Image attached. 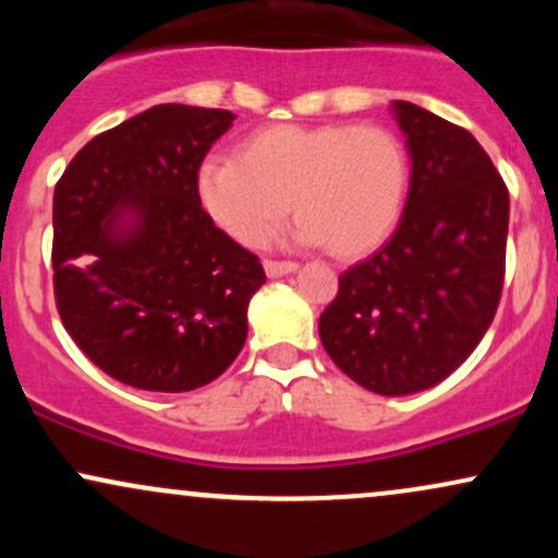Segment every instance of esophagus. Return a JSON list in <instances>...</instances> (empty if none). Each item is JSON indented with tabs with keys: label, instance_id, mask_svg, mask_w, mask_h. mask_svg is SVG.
<instances>
[{
	"label": "esophagus",
	"instance_id": "34e87169",
	"mask_svg": "<svg viewBox=\"0 0 558 558\" xmlns=\"http://www.w3.org/2000/svg\"><path fill=\"white\" fill-rule=\"evenodd\" d=\"M296 262H278V259H265V272L270 275V278H280V275H288V272H296Z\"/></svg>",
	"mask_w": 558,
	"mask_h": 558
}]
</instances>
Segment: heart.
<instances>
[{
	"mask_svg": "<svg viewBox=\"0 0 558 558\" xmlns=\"http://www.w3.org/2000/svg\"><path fill=\"white\" fill-rule=\"evenodd\" d=\"M198 202L233 241L262 246L288 215L296 239L362 257L388 239L409 191L403 141L383 125H270L241 141L239 157H207Z\"/></svg>",
	"mask_w": 558,
	"mask_h": 558,
	"instance_id": "b5f03b06",
	"label": "heart"
}]
</instances>
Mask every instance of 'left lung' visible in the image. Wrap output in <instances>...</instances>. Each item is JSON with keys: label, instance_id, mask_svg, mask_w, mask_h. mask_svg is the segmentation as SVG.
<instances>
[{"label": "left lung", "instance_id": "1", "mask_svg": "<svg viewBox=\"0 0 558 558\" xmlns=\"http://www.w3.org/2000/svg\"><path fill=\"white\" fill-rule=\"evenodd\" d=\"M412 157L396 233L338 278L319 341L362 388L417 393L483 341L501 301L509 191L464 128L393 101Z\"/></svg>", "mask_w": 558, "mask_h": 558}]
</instances>
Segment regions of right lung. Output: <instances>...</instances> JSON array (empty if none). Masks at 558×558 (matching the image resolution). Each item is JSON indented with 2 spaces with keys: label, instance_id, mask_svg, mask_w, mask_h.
<instances>
[{
  "label": "right lung",
  "instance_id": "right-lung-1",
  "mask_svg": "<svg viewBox=\"0 0 558 558\" xmlns=\"http://www.w3.org/2000/svg\"><path fill=\"white\" fill-rule=\"evenodd\" d=\"M228 110L157 105L99 133L54 185V301L83 354L114 380L183 393L246 341L257 254L215 226L196 175Z\"/></svg>",
  "mask_w": 558,
  "mask_h": 558
}]
</instances>
